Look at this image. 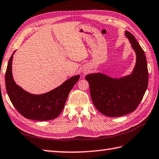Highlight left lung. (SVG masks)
Segmentation results:
<instances>
[{
	"label": "left lung",
	"instance_id": "8db88e82",
	"mask_svg": "<svg viewBox=\"0 0 159 159\" xmlns=\"http://www.w3.org/2000/svg\"><path fill=\"white\" fill-rule=\"evenodd\" d=\"M125 34L136 56L132 72L119 79L101 72L85 76L94 106L110 117L121 116L134 111L148 88V70L145 52L131 33L125 31Z\"/></svg>",
	"mask_w": 159,
	"mask_h": 159
}]
</instances>
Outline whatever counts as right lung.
<instances>
[{
    "instance_id": "1",
    "label": "right lung",
    "mask_w": 159,
    "mask_h": 159,
    "mask_svg": "<svg viewBox=\"0 0 159 159\" xmlns=\"http://www.w3.org/2000/svg\"><path fill=\"white\" fill-rule=\"evenodd\" d=\"M12 54L5 73V86L11 103L21 115L27 119L48 120L54 119L63 110L65 102L74 85L79 80L76 75L60 86L41 94H33L18 85L12 75Z\"/></svg>"
}]
</instances>
